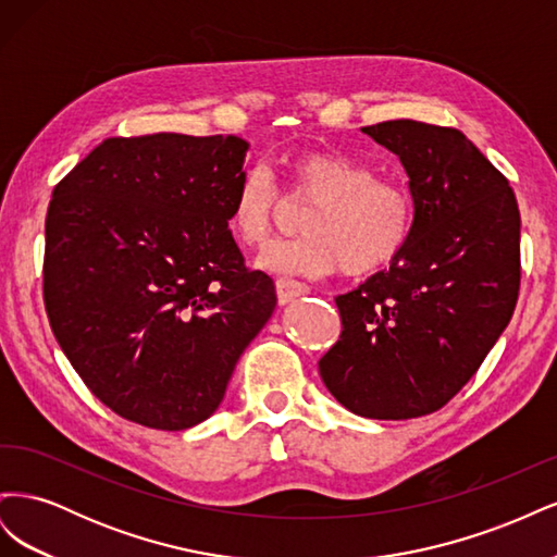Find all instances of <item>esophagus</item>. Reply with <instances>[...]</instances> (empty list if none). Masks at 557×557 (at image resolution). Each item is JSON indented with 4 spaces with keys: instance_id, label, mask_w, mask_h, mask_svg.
I'll return each mask as SVG.
<instances>
[{
    "instance_id": "1",
    "label": "esophagus",
    "mask_w": 557,
    "mask_h": 557,
    "mask_svg": "<svg viewBox=\"0 0 557 557\" xmlns=\"http://www.w3.org/2000/svg\"><path fill=\"white\" fill-rule=\"evenodd\" d=\"M305 295H309L307 283H299V281H293V278H278L276 281L278 305H288V301H293L297 297H305Z\"/></svg>"
}]
</instances>
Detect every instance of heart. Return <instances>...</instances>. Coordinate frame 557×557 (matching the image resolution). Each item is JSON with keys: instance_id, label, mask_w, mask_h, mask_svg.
<instances>
[{"instance_id": "1", "label": "heart", "mask_w": 557, "mask_h": 557, "mask_svg": "<svg viewBox=\"0 0 557 557\" xmlns=\"http://www.w3.org/2000/svg\"><path fill=\"white\" fill-rule=\"evenodd\" d=\"M283 193L311 207L299 225L305 237L272 244L258 258L267 272L327 276L342 269L346 276H369L391 267L413 237V193L342 150L307 148L285 158ZM281 207L274 176L264 166H250L230 199L227 227L242 244L262 246Z\"/></svg>"}]
</instances>
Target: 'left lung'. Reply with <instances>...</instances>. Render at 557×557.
Here are the masks:
<instances>
[{
	"mask_svg": "<svg viewBox=\"0 0 557 557\" xmlns=\"http://www.w3.org/2000/svg\"><path fill=\"white\" fill-rule=\"evenodd\" d=\"M362 132L399 156L416 230L387 272L334 297L342 334L318 372L348 411L407 420L458 395L509 325L520 213L507 176L460 129L385 121Z\"/></svg>",
	"mask_w": 557,
	"mask_h": 557,
	"instance_id": "1",
	"label": "left lung"
}]
</instances>
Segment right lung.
<instances>
[{
    "label": "right lung",
    "mask_w": 557,
    "mask_h": 557,
    "mask_svg": "<svg viewBox=\"0 0 557 557\" xmlns=\"http://www.w3.org/2000/svg\"><path fill=\"white\" fill-rule=\"evenodd\" d=\"M248 144L111 137L53 190L44 301L66 360L113 413L178 432L223 401L276 307L227 227Z\"/></svg>",
    "instance_id": "1"
}]
</instances>
